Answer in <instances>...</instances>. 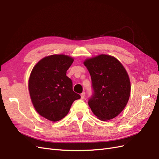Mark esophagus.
<instances>
[{
  "instance_id": "obj_1",
  "label": "esophagus",
  "mask_w": 159,
  "mask_h": 159,
  "mask_svg": "<svg viewBox=\"0 0 159 159\" xmlns=\"http://www.w3.org/2000/svg\"><path fill=\"white\" fill-rule=\"evenodd\" d=\"M85 92H83L81 94H80V97H81L82 99L85 98Z\"/></svg>"
}]
</instances>
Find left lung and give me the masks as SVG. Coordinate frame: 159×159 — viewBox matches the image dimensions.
Listing matches in <instances>:
<instances>
[{"instance_id":"left-lung-1","label":"left lung","mask_w":159,"mask_h":159,"mask_svg":"<svg viewBox=\"0 0 159 159\" xmlns=\"http://www.w3.org/2000/svg\"><path fill=\"white\" fill-rule=\"evenodd\" d=\"M92 79L93 94L88 104L98 119L117 116L127 104L130 82L127 72L115 57L100 55L84 61Z\"/></svg>"}]
</instances>
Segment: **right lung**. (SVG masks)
I'll return each instance as SVG.
<instances>
[{
	"label": "right lung",
	"instance_id": "right-lung-1",
	"mask_svg": "<svg viewBox=\"0 0 159 159\" xmlns=\"http://www.w3.org/2000/svg\"><path fill=\"white\" fill-rule=\"evenodd\" d=\"M74 61L69 56L53 55L41 59L33 67L29 80L32 103L40 116L52 121L66 116L74 100L80 98L66 76Z\"/></svg>",
	"mask_w": 159,
	"mask_h": 159
}]
</instances>
